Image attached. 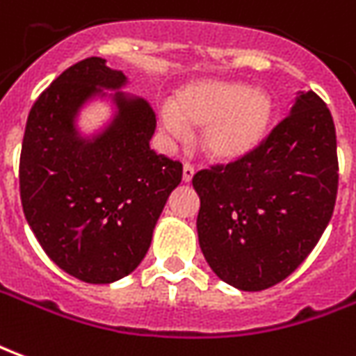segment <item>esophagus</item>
<instances>
[{"instance_id": "1", "label": "esophagus", "mask_w": 356, "mask_h": 356, "mask_svg": "<svg viewBox=\"0 0 356 356\" xmlns=\"http://www.w3.org/2000/svg\"><path fill=\"white\" fill-rule=\"evenodd\" d=\"M193 174H195V168H193L190 163H186V165H184V170H182V180H184V182H186V184L191 182Z\"/></svg>"}]
</instances>
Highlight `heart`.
<instances>
[{"label": "heart", "mask_w": 356, "mask_h": 356, "mask_svg": "<svg viewBox=\"0 0 356 356\" xmlns=\"http://www.w3.org/2000/svg\"><path fill=\"white\" fill-rule=\"evenodd\" d=\"M272 97L241 82L207 80L182 88L172 107L159 111L168 136L182 140L188 126H205L203 147L216 161H238L253 153L270 130Z\"/></svg>", "instance_id": "heart-1"}]
</instances>
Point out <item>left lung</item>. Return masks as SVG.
<instances>
[{
    "label": "left lung",
    "mask_w": 356,
    "mask_h": 356,
    "mask_svg": "<svg viewBox=\"0 0 356 356\" xmlns=\"http://www.w3.org/2000/svg\"><path fill=\"white\" fill-rule=\"evenodd\" d=\"M337 170L334 118L314 92L299 93L253 153L199 170V245L214 274L243 291L286 280L326 230Z\"/></svg>",
    "instance_id": "1"
}]
</instances>
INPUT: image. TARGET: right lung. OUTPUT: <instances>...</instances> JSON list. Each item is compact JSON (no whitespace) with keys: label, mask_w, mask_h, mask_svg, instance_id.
<instances>
[{"label":"right lung","mask_w":356,"mask_h":356,"mask_svg":"<svg viewBox=\"0 0 356 356\" xmlns=\"http://www.w3.org/2000/svg\"><path fill=\"white\" fill-rule=\"evenodd\" d=\"M122 70L102 57L72 65L42 92L22 138L19 182L24 216L47 257L88 282L111 284L138 268L182 163L149 147L155 113L124 92L102 132L80 136V109L103 90H120Z\"/></svg>","instance_id":"add662e5"}]
</instances>
